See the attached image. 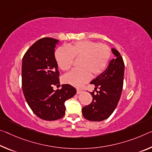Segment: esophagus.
Listing matches in <instances>:
<instances>
[{"label":"esophagus","mask_w":152,"mask_h":152,"mask_svg":"<svg viewBox=\"0 0 152 152\" xmlns=\"http://www.w3.org/2000/svg\"><path fill=\"white\" fill-rule=\"evenodd\" d=\"M83 93V91L82 90H80V89H77L76 91V94H78V95H79V94H80Z\"/></svg>","instance_id":"34e87169"}]
</instances>
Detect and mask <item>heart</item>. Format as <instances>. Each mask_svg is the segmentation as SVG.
<instances>
[{
	"mask_svg": "<svg viewBox=\"0 0 152 152\" xmlns=\"http://www.w3.org/2000/svg\"><path fill=\"white\" fill-rule=\"evenodd\" d=\"M111 50L106 45L91 40H81L73 45H63L55 53L58 66L62 70L70 68L74 58L81 57V68L74 69L64 76V81L76 87H80L91 80L92 74L97 76L106 68Z\"/></svg>",
	"mask_w": 152,
	"mask_h": 152,
	"instance_id": "heart-1",
	"label": "heart"
}]
</instances>
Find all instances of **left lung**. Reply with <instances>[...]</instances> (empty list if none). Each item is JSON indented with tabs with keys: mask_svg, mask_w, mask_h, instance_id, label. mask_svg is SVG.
Returning a JSON list of instances; mask_svg holds the SVG:
<instances>
[{
	"mask_svg": "<svg viewBox=\"0 0 152 152\" xmlns=\"http://www.w3.org/2000/svg\"><path fill=\"white\" fill-rule=\"evenodd\" d=\"M115 57L110 62L108 67L100 75L91 82L98 88L97 94L91 93L93 101L83 107V115L90 121H102L109 118L114 112L121 96L123 87L124 64L120 53L112 49Z\"/></svg>",
	"mask_w": 152,
	"mask_h": 152,
	"instance_id": "1",
	"label": "left lung"
}]
</instances>
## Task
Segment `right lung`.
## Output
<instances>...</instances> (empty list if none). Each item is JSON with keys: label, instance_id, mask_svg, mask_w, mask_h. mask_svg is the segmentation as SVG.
I'll return each mask as SVG.
<instances>
[{"label": "right lung", "instance_id": "1", "mask_svg": "<svg viewBox=\"0 0 152 152\" xmlns=\"http://www.w3.org/2000/svg\"><path fill=\"white\" fill-rule=\"evenodd\" d=\"M58 42L52 38H41L29 48L22 59L24 97L32 112L48 121L61 118L66 111L65 102L76 93V88L68 84L53 90V86L59 84V72L55 57V48Z\"/></svg>", "mask_w": 152, "mask_h": 152}]
</instances>
